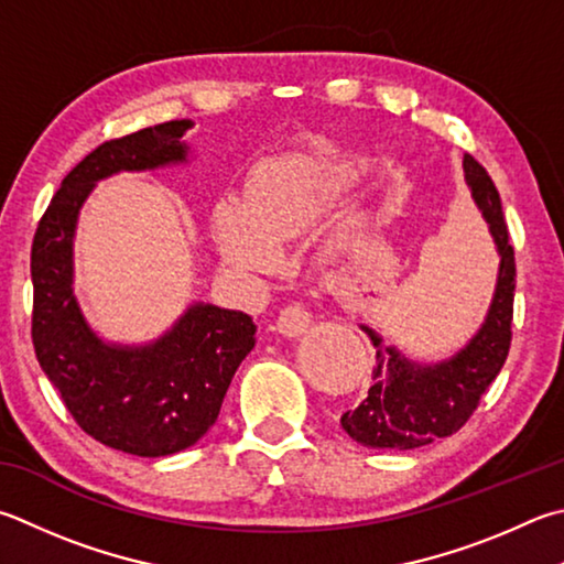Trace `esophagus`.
<instances>
[{"label":"esophagus","mask_w":564,"mask_h":564,"mask_svg":"<svg viewBox=\"0 0 564 564\" xmlns=\"http://www.w3.org/2000/svg\"><path fill=\"white\" fill-rule=\"evenodd\" d=\"M311 323H313V315L301 303L285 305L281 315H279V330L285 337H301L305 330H308Z\"/></svg>","instance_id":"1"}]
</instances>
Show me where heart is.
Returning <instances> with one entry per match:
<instances>
[{"mask_svg": "<svg viewBox=\"0 0 564 564\" xmlns=\"http://www.w3.org/2000/svg\"><path fill=\"white\" fill-rule=\"evenodd\" d=\"M352 182L350 165L305 150L265 158L251 170L247 197L224 192L212 204L214 247L234 271L269 273L281 261V241L333 209Z\"/></svg>", "mask_w": 564, "mask_h": 564, "instance_id": "b5f03b06", "label": "heart"}]
</instances>
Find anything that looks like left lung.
<instances>
[{"label": "left lung", "instance_id": "8db88e82", "mask_svg": "<svg viewBox=\"0 0 564 564\" xmlns=\"http://www.w3.org/2000/svg\"><path fill=\"white\" fill-rule=\"evenodd\" d=\"M464 180L498 253V273L488 311L466 345L434 362L412 360L397 345H387L370 325L360 323V330L370 337L377 350V365L367 397L352 412L343 414L340 424L352 442L367 448L406 452L452 436L474 414L480 394L496 380L508 357L516 256L508 243L496 184L470 155H464Z\"/></svg>", "mask_w": 564, "mask_h": 564}]
</instances>
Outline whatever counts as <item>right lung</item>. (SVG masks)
<instances>
[{
  "instance_id": "1",
  "label": "right lung",
  "mask_w": 564,
  "mask_h": 564,
  "mask_svg": "<svg viewBox=\"0 0 564 564\" xmlns=\"http://www.w3.org/2000/svg\"><path fill=\"white\" fill-rule=\"evenodd\" d=\"M192 128L189 118L170 120L98 145L61 182L32 247L41 370L86 434L145 458L184 452L209 432L234 372L253 350L256 325L241 311L194 301L152 340H106L76 295V229L98 182L192 165L184 140Z\"/></svg>"
}]
</instances>
